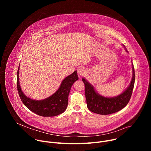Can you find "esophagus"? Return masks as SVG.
Instances as JSON below:
<instances>
[{"label":"esophagus","instance_id":"34e87169","mask_svg":"<svg viewBox=\"0 0 151 151\" xmlns=\"http://www.w3.org/2000/svg\"><path fill=\"white\" fill-rule=\"evenodd\" d=\"M78 75L79 76H82L85 74V70H84L83 68H80L78 69Z\"/></svg>","mask_w":151,"mask_h":151}]
</instances>
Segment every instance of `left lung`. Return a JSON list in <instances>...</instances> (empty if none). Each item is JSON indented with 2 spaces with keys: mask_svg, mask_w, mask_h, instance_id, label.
I'll use <instances>...</instances> for the list:
<instances>
[{
  "mask_svg": "<svg viewBox=\"0 0 151 151\" xmlns=\"http://www.w3.org/2000/svg\"><path fill=\"white\" fill-rule=\"evenodd\" d=\"M132 65L133 77L128 87L122 93L114 97H106L100 95L96 92L91 84L83 78L82 79L85 85L87 107L90 111L100 115H109L117 112L125 107L130 100L135 81L133 63Z\"/></svg>",
  "mask_w": 151,
  "mask_h": 151,
  "instance_id": "obj_1",
  "label": "left lung"
}]
</instances>
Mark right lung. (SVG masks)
Wrapping results in <instances>:
<instances>
[{
    "mask_svg": "<svg viewBox=\"0 0 151 151\" xmlns=\"http://www.w3.org/2000/svg\"><path fill=\"white\" fill-rule=\"evenodd\" d=\"M19 68L17 71V89L23 104L35 114L42 116H55L66 111L68 104V97L73 83L78 79L77 72L75 71L62 81L58 90L50 97L35 100L27 97L22 91L19 82Z\"/></svg>",
    "mask_w": 151,
    "mask_h": 151,
    "instance_id": "right-lung-1",
    "label": "right lung"
}]
</instances>
